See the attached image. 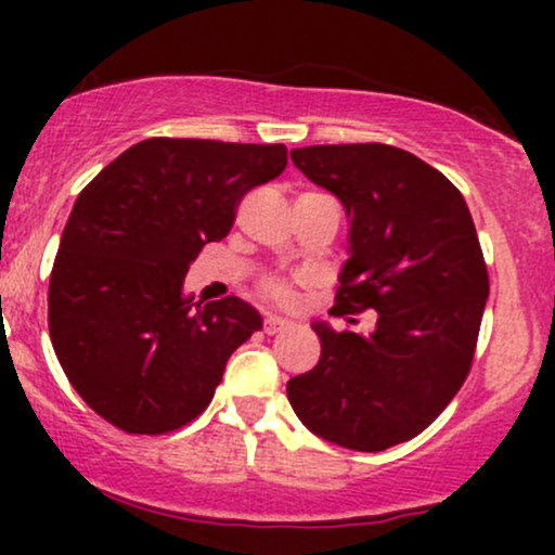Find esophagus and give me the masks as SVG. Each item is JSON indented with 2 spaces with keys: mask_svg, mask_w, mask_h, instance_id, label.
<instances>
[{
  "mask_svg": "<svg viewBox=\"0 0 555 555\" xmlns=\"http://www.w3.org/2000/svg\"><path fill=\"white\" fill-rule=\"evenodd\" d=\"M289 326H292V321H286V318L276 315V313H269V315H266V321H263L266 334H279V331H284Z\"/></svg>",
  "mask_w": 555,
  "mask_h": 555,
  "instance_id": "1",
  "label": "esophagus"
}]
</instances>
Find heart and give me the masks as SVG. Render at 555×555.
Listing matches in <instances>:
<instances>
[{"instance_id": "heart-1", "label": "heart", "mask_w": 555, "mask_h": 555, "mask_svg": "<svg viewBox=\"0 0 555 555\" xmlns=\"http://www.w3.org/2000/svg\"><path fill=\"white\" fill-rule=\"evenodd\" d=\"M269 295L273 297V299H279V302H289L292 299V289L286 284H271L269 286Z\"/></svg>"}]
</instances>
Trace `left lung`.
I'll list each match as a JSON object with an SVG mask.
<instances>
[{"instance_id": "obj_1", "label": "left lung", "mask_w": 555, "mask_h": 555, "mask_svg": "<svg viewBox=\"0 0 555 555\" xmlns=\"http://www.w3.org/2000/svg\"><path fill=\"white\" fill-rule=\"evenodd\" d=\"M292 162L347 211L331 313L375 310V326L315 321L321 360L289 378L286 397L323 441L384 451L428 428L473 365L488 299L473 216L441 171L393 145H308Z\"/></svg>"}]
</instances>
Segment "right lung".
Returning <instances> with one entry per match:
<instances>
[{
  "mask_svg": "<svg viewBox=\"0 0 555 555\" xmlns=\"http://www.w3.org/2000/svg\"><path fill=\"white\" fill-rule=\"evenodd\" d=\"M284 167L282 143L149 138L78 195L49 282V334L93 412L156 436L206 410L263 318L240 297L193 302L184 273L227 237L245 193Z\"/></svg>",
  "mask_w": 555,
  "mask_h": 555,
  "instance_id": "add662e5",
  "label": "right lung"
}]
</instances>
